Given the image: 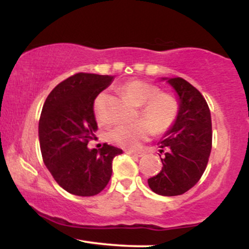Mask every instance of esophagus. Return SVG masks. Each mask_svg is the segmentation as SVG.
<instances>
[{
  "label": "esophagus",
  "instance_id": "esophagus-1",
  "mask_svg": "<svg viewBox=\"0 0 249 249\" xmlns=\"http://www.w3.org/2000/svg\"><path fill=\"white\" fill-rule=\"evenodd\" d=\"M127 154H130V156H133V157H142V152H136V151H126Z\"/></svg>",
  "mask_w": 249,
  "mask_h": 249
}]
</instances>
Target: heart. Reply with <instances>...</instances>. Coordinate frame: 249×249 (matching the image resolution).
Segmentation results:
<instances>
[{
  "label": "heart",
  "mask_w": 249,
  "mask_h": 249,
  "mask_svg": "<svg viewBox=\"0 0 249 249\" xmlns=\"http://www.w3.org/2000/svg\"><path fill=\"white\" fill-rule=\"evenodd\" d=\"M122 91L136 107H139L141 117L145 118L128 125H121L108 132V141L118 146L136 150L142 142L150 138L153 128L157 132H164L172 126L178 115L179 105L174 96L159 91L156 85L139 79L125 83ZM104 95L101 93L95 101V113L102 121V103Z\"/></svg>",
  "instance_id": "b5f03b06"
}]
</instances>
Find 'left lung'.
<instances>
[{
  "instance_id": "1",
  "label": "left lung",
  "mask_w": 249,
  "mask_h": 249,
  "mask_svg": "<svg viewBox=\"0 0 249 249\" xmlns=\"http://www.w3.org/2000/svg\"><path fill=\"white\" fill-rule=\"evenodd\" d=\"M167 81L178 95L176 121L159 142L162 168L147 180L154 193L180 196L192 188L205 172L212 148V121L201 93L180 77Z\"/></svg>"
}]
</instances>
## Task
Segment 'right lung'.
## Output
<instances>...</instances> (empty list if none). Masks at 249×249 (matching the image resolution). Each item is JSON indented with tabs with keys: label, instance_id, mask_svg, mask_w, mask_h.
Instances as JSON below:
<instances>
[{
	"label": "right lung",
	"instance_id": "add662e5",
	"mask_svg": "<svg viewBox=\"0 0 249 249\" xmlns=\"http://www.w3.org/2000/svg\"><path fill=\"white\" fill-rule=\"evenodd\" d=\"M113 81L112 76L79 72L59 83L45 99L38 124L45 166L59 186L79 196H92L107 187L112 160L121 148L104 144L88 147L95 138L96 97Z\"/></svg>",
	"mask_w": 249,
	"mask_h": 249
}]
</instances>
